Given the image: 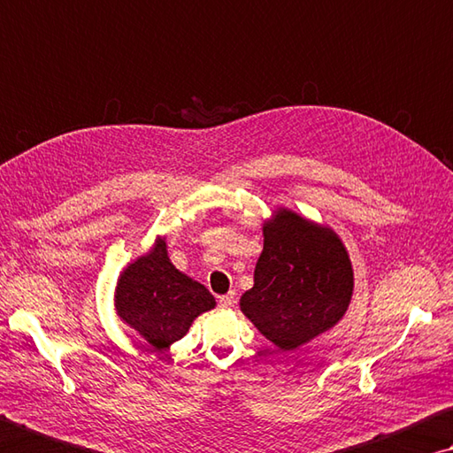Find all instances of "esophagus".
<instances>
[{"mask_svg": "<svg viewBox=\"0 0 453 453\" xmlns=\"http://www.w3.org/2000/svg\"><path fill=\"white\" fill-rule=\"evenodd\" d=\"M234 297H235L234 291H229L227 295H221V297L218 299L219 307H232L234 305Z\"/></svg>", "mask_w": 453, "mask_h": 453, "instance_id": "obj_1", "label": "esophagus"}]
</instances>
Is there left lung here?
I'll list each match as a JSON object with an SVG mask.
<instances>
[{"mask_svg":"<svg viewBox=\"0 0 453 453\" xmlns=\"http://www.w3.org/2000/svg\"><path fill=\"white\" fill-rule=\"evenodd\" d=\"M263 253L242 311L279 349L293 350L344 315L352 295L347 250L328 227L279 211L263 227Z\"/></svg>","mask_w":453,"mask_h":453,"instance_id":"1","label":"left lung"}]
</instances>
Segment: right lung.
I'll return each instance as SVG.
<instances>
[{
    "mask_svg": "<svg viewBox=\"0 0 453 453\" xmlns=\"http://www.w3.org/2000/svg\"><path fill=\"white\" fill-rule=\"evenodd\" d=\"M216 305L211 293L172 265L166 243L130 263L117 287V311L154 350L182 339L192 320Z\"/></svg>",
    "mask_w": 453,
    "mask_h": 453,
    "instance_id": "add662e5",
    "label": "right lung"
}]
</instances>
